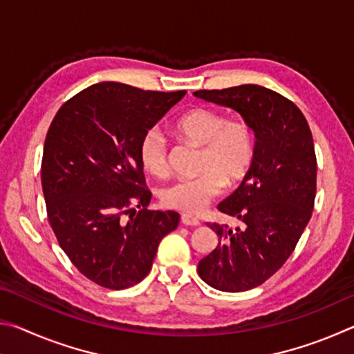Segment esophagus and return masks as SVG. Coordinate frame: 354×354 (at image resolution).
Segmentation results:
<instances>
[{
    "label": "esophagus",
    "mask_w": 354,
    "mask_h": 354,
    "mask_svg": "<svg viewBox=\"0 0 354 354\" xmlns=\"http://www.w3.org/2000/svg\"><path fill=\"white\" fill-rule=\"evenodd\" d=\"M181 221H183V225H185V226H198L200 225V220L192 217V215H189V214H183Z\"/></svg>",
    "instance_id": "obj_1"
}]
</instances>
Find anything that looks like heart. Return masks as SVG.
Returning <instances> with one entry per match:
<instances>
[{"instance_id": "heart-1", "label": "heart", "mask_w": 354, "mask_h": 354, "mask_svg": "<svg viewBox=\"0 0 354 354\" xmlns=\"http://www.w3.org/2000/svg\"><path fill=\"white\" fill-rule=\"evenodd\" d=\"M175 129L184 139L201 148V173L176 179L160 190L167 207L198 214L223 192L234 187L251 170L256 156V137L245 120H227L223 112L195 107L176 120ZM140 162L156 176L169 173V142L159 128H149L139 143Z\"/></svg>"}]
</instances>
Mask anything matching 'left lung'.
I'll return each mask as SVG.
<instances>
[{
    "instance_id": "left-lung-1",
    "label": "left lung",
    "mask_w": 354,
    "mask_h": 354,
    "mask_svg": "<svg viewBox=\"0 0 354 354\" xmlns=\"http://www.w3.org/2000/svg\"><path fill=\"white\" fill-rule=\"evenodd\" d=\"M195 97L231 107L251 124L256 156L239 189L218 205L242 227L211 223L218 245L198 263V274L214 289L243 292L273 277L293 253L314 211L317 158L303 112L278 92L256 84Z\"/></svg>"
}]
</instances>
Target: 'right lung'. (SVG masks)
Masks as SVG:
<instances>
[{
    "instance_id": "obj_1",
    "label": "right lung",
    "mask_w": 354,
    "mask_h": 354,
    "mask_svg": "<svg viewBox=\"0 0 354 354\" xmlns=\"http://www.w3.org/2000/svg\"><path fill=\"white\" fill-rule=\"evenodd\" d=\"M185 95L98 82L61 106L46 133L41 189L64 253L106 289L133 287L151 270L179 214L148 211L142 136Z\"/></svg>"
}]
</instances>
